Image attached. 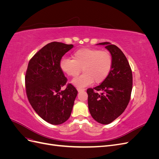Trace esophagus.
Returning a JSON list of instances; mask_svg holds the SVG:
<instances>
[{
  "instance_id": "1",
  "label": "esophagus",
  "mask_w": 159,
  "mask_h": 159,
  "mask_svg": "<svg viewBox=\"0 0 159 159\" xmlns=\"http://www.w3.org/2000/svg\"><path fill=\"white\" fill-rule=\"evenodd\" d=\"M77 90H78V92H81V91H84L85 89H81V88H78V89H77Z\"/></svg>"
}]
</instances>
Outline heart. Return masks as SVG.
Returning a JSON list of instances; mask_svg holds the SVG:
<instances>
[{
    "mask_svg": "<svg viewBox=\"0 0 159 159\" xmlns=\"http://www.w3.org/2000/svg\"><path fill=\"white\" fill-rule=\"evenodd\" d=\"M72 58H63L60 62L61 70L70 78H75L81 71L84 74L72 81L78 88H84L93 82L100 84L107 78L113 66V57L107 50L83 48L74 52Z\"/></svg>",
    "mask_w": 159,
    "mask_h": 159,
    "instance_id": "1",
    "label": "heart"
}]
</instances>
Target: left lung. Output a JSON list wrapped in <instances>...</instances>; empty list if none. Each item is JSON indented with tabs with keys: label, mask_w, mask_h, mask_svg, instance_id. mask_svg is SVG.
Returning a JSON list of instances; mask_svg holds the SVG:
<instances>
[{
	"label": "left lung",
	"mask_w": 159,
	"mask_h": 159,
	"mask_svg": "<svg viewBox=\"0 0 159 159\" xmlns=\"http://www.w3.org/2000/svg\"><path fill=\"white\" fill-rule=\"evenodd\" d=\"M98 44L105 45L109 51L113 66L102 84L87 89L88 107L96 121L107 125L120 116L127 107L133 88V75L126 56L117 46L107 42Z\"/></svg>",
	"instance_id": "1"
}]
</instances>
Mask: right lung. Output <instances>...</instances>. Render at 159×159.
<instances>
[{
	"mask_svg": "<svg viewBox=\"0 0 159 159\" xmlns=\"http://www.w3.org/2000/svg\"><path fill=\"white\" fill-rule=\"evenodd\" d=\"M74 46L52 42L34 54L25 75L26 92L31 106L39 116L52 125H60L70 117L78 91L66 84L67 78L60 68L62 56Z\"/></svg>",
	"mask_w": 159,
	"mask_h": 159,
	"instance_id": "right-lung-1",
	"label": "right lung"
}]
</instances>
